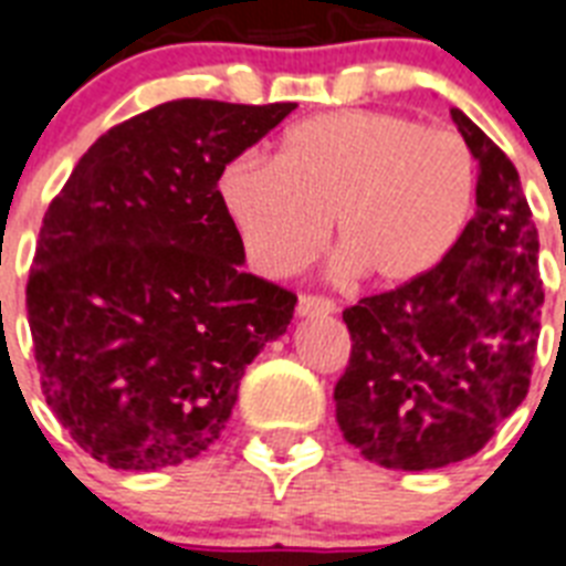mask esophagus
I'll return each mask as SVG.
<instances>
[{
  "instance_id": "obj_1",
  "label": "esophagus",
  "mask_w": 566,
  "mask_h": 566,
  "mask_svg": "<svg viewBox=\"0 0 566 566\" xmlns=\"http://www.w3.org/2000/svg\"><path fill=\"white\" fill-rule=\"evenodd\" d=\"M337 311V302L328 296H311V293H305V296H298L296 302V314L298 316H328Z\"/></svg>"
}]
</instances>
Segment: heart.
<instances>
[{"instance_id":"heart-1","label":"heart","mask_w":566,"mask_h":566,"mask_svg":"<svg viewBox=\"0 0 566 566\" xmlns=\"http://www.w3.org/2000/svg\"><path fill=\"white\" fill-rule=\"evenodd\" d=\"M474 191V154L459 133L378 109L305 118L275 159L235 156L218 177L247 259L273 279L314 261L328 223L337 270L412 282L465 232Z\"/></svg>"}]
</instances>
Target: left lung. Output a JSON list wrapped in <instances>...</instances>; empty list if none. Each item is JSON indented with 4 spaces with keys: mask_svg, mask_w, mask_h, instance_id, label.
Instances as JSON below:
<instances>
[{
    "mask_svg": "<svg viewBox=\"0 0 566 566\" xmlns=\"http://www.w3.org/2000/svg\"><path fill=\"white\" fill-rule=\"evenodd\" d=\"M476 214L430 273L343 311L337 424L369 462L430 471L474 457L530 392L544 282L521 177L462 109Z\"/></svg>",
    "mask_w": 566,
    "mask_h": 566,
    "instance_id": "1",
    "label": "left lung"
}]
</instances>
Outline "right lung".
<instances>
[{"label": "right lung", "instance_id": "obj_1", "mask_svg": "<svg viewBox=\"0 0 566 566\" xmlns=\"http://www.w3.org/2000/svg\"><path fill=\"white\" fill-rule=\"evenodd\" d=\"M296 104L179 98L109 127L52 200L25 287L45 403L122 471L200 457L296 296L243 273L223 165Z\"/></svg>", "mask_w": 566, "mask_h": 566}]
</instances>
